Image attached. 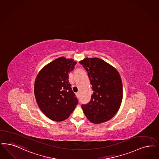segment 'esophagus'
<instances>
[{"mask_svg":"<svg viewBox=\"0 0 159 159\" xmlns=\"http://www.w3.org/2000/svg\"><path fill=\"white\" fill-rule=\"evenodd\" d=\"M76 96L77 98H79V93H77Z\"/></svg>","mask_w":159,"mask_h":159,"instance_id":"obj_1","label":"esophagus"}]
</instances>
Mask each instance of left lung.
<instances>
[{"label":"left lung","mask_w":159,"mask_h":159,"mask_svg":"<svg viewBox=\"0 0 159 159\" xmlns=\"http://www.w3.org/2000/svg\"><path fill=\"white\" fill-rule=\"evenodd\" d=\"M79 63L88 71L93 91L90 101L82 105L84 114L94 124L109 121L119 110L123 97L122 80L118 71L97 57H87Z\"/></svg>","instance_id":"left-lung-1"}]
</instances>
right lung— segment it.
Segmentation results:
<instances>
[{
  "mask_svg": "<svg viewBox=\"0 0 159 159\" xmlns=\"http://www.w3.org/2000/svg\"><path fill=\"white\" fill-rule=\"evenodd\" d=\"M76 64L72 58L59 57L45 66L36 77V101L43 114L52 121L68 118L78 103L69 82V73Z\"/></svg>",
  "mask_w": 159,
  "mask_h": 159,
  "instance_id": "obj_1",
  "label": "right lung"
}]
</instances>
